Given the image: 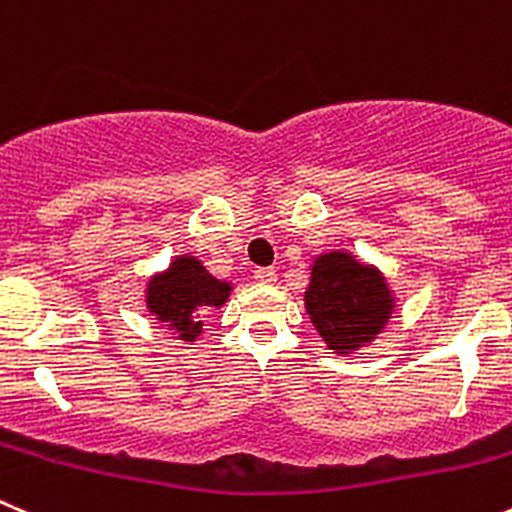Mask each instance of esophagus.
<instances>
[{
	"instance_id": "esophagus-1",
	"label": "esophagus",
	"mask_w": 512,
	"mask_h": 512,
	"mask_svg": "<svg viewBox=\"0 0 512 512\" xmlns=\"http://www.w3.org/2000/svg\"><path fill=\"white\" fill-rule=\"evenodd\" d=\"M253 279L259 281V284H274L276 281V271L274 269H256V274H253Z\"/></svg>"
}]
</instances>
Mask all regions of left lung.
<instances>
[{
  "mask_svg": "<svg viewBox=\"0 0 512 512\" xmlns=\"http://www.w3.org/2000/svg\"><path fill=\"white\" fill-rule=\"evenodd\" d=\"M397 301L384 271L347 248H329L311 259L304 309L326 347L339 357L374 344L397 314Z\"/></svg>",
  "mask_w": 512,
  "mask_h": 512,
  "instance_id": "1",
  "label": "left lung"
}]
</instances>
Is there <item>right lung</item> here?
<instances>
[{"label":"right lung","mask_w":512,"mask_h":512,"mask_svg":"<svg viewBox=\"0 0 512 512\" xmlns=\"http://www.w3.org/2000/svg\"><path fill=\"white\" fill-rule=\"evenodd\" d=\"M231 281L216 279L193 253H178L168 269L145 281V309L178 342L196 344L208 309H221L231 296Z\"/></svg>","instance_id":"add662e5"}]
</instances>
